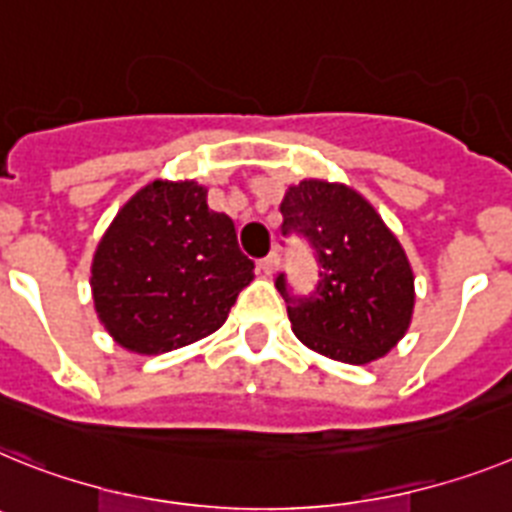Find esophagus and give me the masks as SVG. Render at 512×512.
<instances>
[{
  "mask_svg": "<svg viewBox=\"0 0 512 512\" xmlns=\"http://www.w3.org/2000/svg\"><path fill=\"white\" fill-rule=\"evenodd\" d=\"M277 269H279V256H277V253H269L266 259L259 261V272L264 274V277H274V274H277Z\"/></svg>",
  "mask_w": 512,
  "mask_h": 512,
  "instance_id": "1",
  "label": "esophagus"
}]
</instances>
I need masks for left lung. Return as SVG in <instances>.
<instances>
[{"label":"left lung","mask_w":512,"mask_h":512,"mask_svg":"<svg viewBox=\"0 0 512 512\" xmlns=\"http://www.w3.org/2000/svg\"><path fill=\"white\" fill-rule=\"evenodd\" d=\"M279 212L282 233L305 235L321 266L308 298H292L285 274L277 277L295 336L347 365L386 357L414 313V272L399 238L347 183L305 178L285 191Z\"/></svg>","instance_id":"left-lung-1"}]
</instances>
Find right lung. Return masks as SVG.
<instances>
[{
    "instance_id": "obj_1",
    "label": "right lung",
    "mask_w": 512,
    "mask_h": 512,
    "mask_svg": "<svg viewBox=\"0 0 512 512\" xmlns=\"http://www.w3.org/2000/svg\"><path fill=\"white\" fill-rule=\"evenodd\" d=\"M253 261L233 220L212 212L196 181L147 183L113 217L90 266L100 323L134 355H163L214 334Z\"/></svg>"
}]
</instances>
